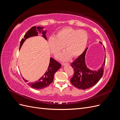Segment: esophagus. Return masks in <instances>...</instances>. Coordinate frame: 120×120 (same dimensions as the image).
I'll list each match as a JSON object with an SVG mask.
<instances>
[{
	"label": "esophagus",
	"mask_w": 120,
	"mask_h": 120,
	"mask_svg": "<svg viewBox=\"0 0 120 120\" xmlns=\"http://www.w3.org/2000/svg\"><path fill=\"white\" fill-rule=\"evenodd\" d=\"M61 64H62L63 66H66V65H68H68H70V64H69V63H61Z\"/></svg>",
	"instance_id": "obj_1"
}]
</instances>
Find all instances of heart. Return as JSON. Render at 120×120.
<instances>
[{
	"mask_svg": "<svg viewBox=\"0 0 120 120\" xmlns=\"http://www.w3.org/2000/svg\"><path fill=\"white\" fill-rule=\"evenodd\" d=\"M88 41V34L86 31L68 27L58 31L56 37H50L48 42L50 50L55 56L62 51L64 46L67 52L60 54L58 58L67 60L71 56H80L85 51Z\"/></svg>",
	"mask_w": 120,
	"mask_h": 120,
	"instance_id": "b5f03b06",
	"label": "heart"
}]
</instances>
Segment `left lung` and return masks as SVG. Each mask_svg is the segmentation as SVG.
I'll return each instance as SVG.
<instances>
[{
	"mask_svg": "<svg viewBox=\"0 0 120 120\" xmlns=\"http://www.w3.org/2000/svg\"><path fill=\"white\" fill-rule=\"evenodd\" d=\"M99 43L102 44L100 41ZM87 49L88 48L85 50L80 56L71 63V66L74 68V75L71 79V82L74 86L81 90L91 88L99 81L103 75L105 64L106 55L102 66L99 70L93 71L89 69L86 67L85 61Z\"/></svg>",
	"mask_w": 120,
	"mask_h": 120,
	"instance_id": "obj_1",
	"label": "left lung"
}]
</instances>
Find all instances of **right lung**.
<instances>
[{
	"mask_svg": "<svg viewBox=\"0 0 120 120\" xmlns=\"http://www.w3.org/2000/svg\"><path fill=\"white\" fill-rule=\"evenodd\" d=\"M43 28L44 27L41 26H33L30 30H29L26 32V34L24 35V38H22V39H21L20 43L19 49L25 40L29 38L35 37V36H38V33L41 34L42 37L44 38L46 40H47V38L45 35L46 30H43ZM61 64L60 63L57 62L56 60H54L53 58L50 57L49 64L48 68V70L46 71L45 74L39 79H38V81L34 82H28L27 85L31 86V88L37 90L42 89L45 88V87H47L52 82L54 74L59 70ZM22 79H23L24 82H28V81L24 79L23 77Z\"/></svg>",
	"mask_w": 120,
	"mask_h": 120,
	"instance_id": "right-lung-1",
	"label": "right lung"
}]
</instances>
